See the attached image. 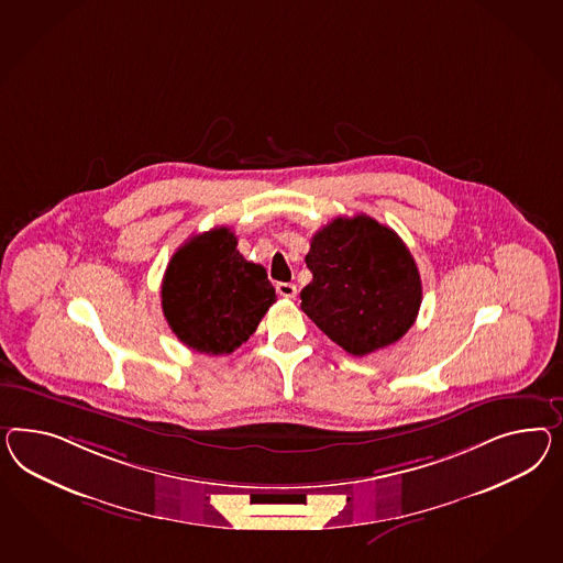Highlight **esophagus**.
Returning a JSON list of instances; mask_svg holds the SVG:
<instances>
[{"label":"esophagus","instance_id":"esophagus-1","mask_svg":"<svg viewBox=\"0 0 563 563\" xmlns=\"http://www.w3.org/2000/svg\"><path fill=\"white\" fill-rule=\"evenodd\" d=\"M276 292L285 299H295L297 297V287L292 283H278L276 285Z\"/></svg>","mask_w":563,"mask_h":563}]
</instances>
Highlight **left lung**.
Masks as SVG:
<instances>
[{"mask_svg":"<svg viewBox=\"0 0 563 563\" xmlns=\"http://www.w3.org/2000/svg\"><path fill=\"white\" fill-rule=\"evenodd\" d=\"M305 264L313 280L301 290V309L349 354L394 344L418 318L422 280L410 250L368 214L321 228Z\"/></svg>","mask_w":563,"mask_h":563,"instance_id":"8db88e82","label":"left lung"}]
</instances>
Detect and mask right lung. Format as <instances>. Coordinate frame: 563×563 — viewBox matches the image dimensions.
Segmentation results:
<instances>
[{
	"label": "right lung",
	"instance_id": "obj_1",
	"mask_svg": "<svg viewBox=\"0 0 563 563\" xmlns=\"http://www.w3.org/2000/svg\"><path fill=\"white\" fill-rule=\"evenodd\" d=\"M274 301L266 268L243 258L229 228L192 235L169 260L162 283L172 332L213 356L240 349Z\"/></svg>",
	"mask_w": 563,
	"mask_h": 563
}]
</instances>
